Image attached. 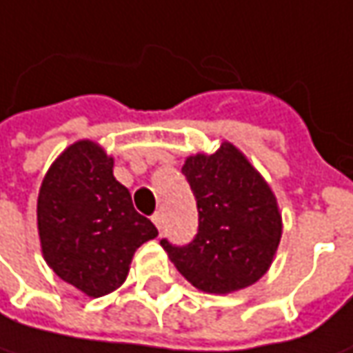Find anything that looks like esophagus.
Here are the masks:
<instances>
[{"label":"esophagus","mask_w":353,"mask_h":353,"mask_svg":"<svg viewBox=\"0 0 353 353\" xmlns=\"http://www.w3.org/2000/svg\"><path fill=\"white\" fill-rule=\"evenodd\" d=\"M151 220H153V224H155L159 230L163 228V214H161V212H155V214L151 216Z\"/></svg>","instance_id":"34e87169"}]
</instances>
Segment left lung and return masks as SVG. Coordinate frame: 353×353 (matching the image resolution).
<instances>
[{
    "label": "left lung",
    "mask_w": 353,
    "mask_h": 353,
    "mask_svg": "<svg viewBox=\"0 0 353 353\" xmlns=\"http://www.w3.org/2000/svg\"><path fill=\"white\" fill-rule=\"evenodd\" d=\"M183 174L198 208V234L186 245L161 239L188 283L214 294L263 277L283 234L277 198L245 155L224 141L212 155L188 157Z\"/></svg>",
    "instance_id": "8db88e82"
}]
</instances>
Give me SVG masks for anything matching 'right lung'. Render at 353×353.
Returning a JSON list of instances; mask_svg holds the SVG:
<instances>
[{"instance_id": "obj_1", "label": "right lung", "mask_w": 353, "mask_h": 353, "mask_svg": "<svg viewBox=\"0 0 353 353\" xmlns=\"http://www.w3.org/2000/svg\"><path fill=\"white\" fill-rule=\"evenodd\" d=\"M37 225L48 267L94 299L121 287L133 253L159 236L116 181L114 159L88 139L66 147L47 170Z\"/></svg>"}]
</instances>
